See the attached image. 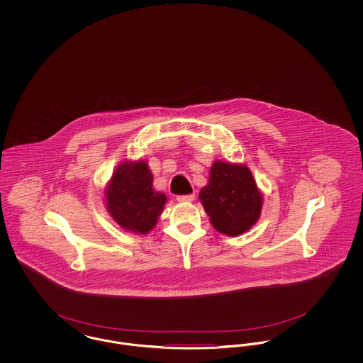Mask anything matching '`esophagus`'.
I'll return each instance as SVG.
<instances>
[{"label": "esophagus", "mask_w": 363, "mask_h": 363, "mask_svg": "<svg viewBox=\"0 0 363 363\" xmlns=\"http://www.w3.org/2000/svg\"><path fill=\"white\" fill-rule=\"evenodd\" d=\"M194 194L193 193H190V194H182V196H178L177 197V200L179 201V203H190V201H193L194 200Z\"/></svg>", "instance_id": "1"}]
</instances>
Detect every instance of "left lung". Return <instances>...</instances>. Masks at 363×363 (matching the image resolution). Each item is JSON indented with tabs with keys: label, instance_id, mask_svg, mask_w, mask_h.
<instances>
[{
	"label": "left lung",
	"instance_id": "1",
	"mask_svg": "<svg viewBox=\"0 0 363 363\" xmlns=\"http://www.w3.org/2000/svg\"><path fill=\"white\" fill-rule=\"evenodd\" d=\"M213 227L227 235H240L259 219L262 197L246 166L215 162L207 186L199 194Z\"/></svg>",
	"mask_w": 363,
	"mask_h": 363
}]
</instances>
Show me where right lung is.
Segmentation results:
<instances>
[{"instance_id":"right-lung-1","label":"right lung","mask_w":363,"mask_h":363,"mask_svg":"<svg viewBox=\"0 0 363 363\" xmlns=\"http://www.w3.org/2000/svg\"><path fill=\"white\" fill-rule=\"evenodd\" d=\"M154 177L147 163H123L113 174L106 189L107 209L118 225L133 233L147 234L157 222L164 193L152 188Z\"/></svg>"}]
</instances>
